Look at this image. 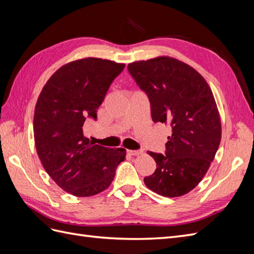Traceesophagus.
Instances as JSON below:
<instances>
[{
  "mask_svg": "<svg viewBox=\"0 0 254 254\" xmlns=\"http://www.w3.org/2000/svg\"><path fill=\"white\" fill-rule=\"evenodd\" d=\"M128 152L131 156H139V155H142L143 150H128Z\"/></svg>",
  "mask_w": 254,
  "mask_h": 254,
  "instance_id": "34e87169",
  "label": "esophagus"
}]
</instances>
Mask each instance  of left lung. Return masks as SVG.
Listing matches in <instances>:
<instances>
[{
	"label": "left lung",
	"mask_w": 254,
	"mask_h": 254,
	"mask_svg": "<svg viewBox=\"0 0 254 254\" xmlns=\"http://www.w3.org/2000/svg\"><path fill=\"white\" fill-rule=\"evenodd\" d=\"M128 70L149 97L152 121L172 126L166 155L147 151L157 170L144 183L161 196L186 195L202 180L221 140L212 90L194 67L170 56L135 61Z\"/></svg>",
	"instance_id": "left-lung-1"
}]
</instances>
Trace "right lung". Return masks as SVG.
Listing matches in <instances>:
<instances>
[{
    "label": "right lung",
    "instance_id": "right-lung-1",
    "mask_svg": "<svg viewBox=\"0 0 254 254\" xmlns=\"http://www.w3.org/2000/svg\"><path fill=\"white\" fill-rule=\"evenodd\" d=\"M125 64L86 57L60 66L44 84L34 114L36 150L45 172L76 197L108 189L125 148L94 145L83 135L88 118L96 119L111 82Z\"/></svg>",
    "mask_w": 254,
    "mask_h": 254
}]
</instances>
